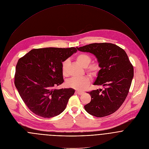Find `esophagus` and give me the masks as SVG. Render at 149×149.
I'll return each instance as SVG.
<instances>
[{"mask_svg":"<svg viewBox=\"0 0 149 149\" xmlns=\"http://www.w3.org/2000/svg\"><path fill=\"white\" fill-rule=\"evenodd\" d=\"M76 93L77 94H79V95H81L82 94H83V92L80 91H76Z\"/></svg>","mask_w":149,"mask_h":149,"instance_id":"1","label":"esophagus"}]
</instances>
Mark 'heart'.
<instances>
[{
  "label": "heart",
  "instance_id": "heart-1",
  "mask_svg": "<svg viewBox=\"0 0 149 149\" xmlns=\"http://www.w3.org/2000/svg\"><path fill=\"white\" fill-rule=\"evenodd\" d=\"M76 61L83 68H86L87 72L91 76L96 77L100 70L101 66L98 62H94L89 65L91 61L90 55L86 54H80L76 56ZM69 61L66 60L62 63V72L63 75L67 74V68ZM68 85L76 90L82 91L86 89L90 84V79L86 76L81 77H72L67 82Z\"/></svg>",
  "mask_w": 149,
  "mask_h": 149
}]
</instances>
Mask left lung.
<instances>
[{
  "label": "left lung",
  "instance_id": "8db88e82",
  "mask_svg": "<svg viewBox=\"0 0 149 149\" xmlns=\"http://www.w3.org/2000/svg\"><path fill=\"white\" fill-rule=\"evenodd\" d=\"M76 48L94 54L101 66L94 85L102 86L87 93L91 100L85 110L96 117H104L117 111L125 100L133 77V67L125 51L111 43H94Z\"/></svg>",
  "mask_w": 149,
  "mask_h": 149
}]
</instances>
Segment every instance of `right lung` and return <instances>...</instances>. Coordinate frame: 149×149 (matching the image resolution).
I'll use <instances>...</instances> for the list:
<instances>
[{
  "label": "right lung",
  "instance_id": "right-lung-1",
  "mask_svg": "<svg viewBox=\"0 0 149 149\" xmlns=\"http://www.w3.org/2000/svg\"><path fill=\"white\" fill-rule=\"evenodd\" d=\"M77 51L74 47L33 49L19 59L15 84L24 102L36 115L52 118L66 108L74 90L54 87L64 81L62 62Z\"/></svg>",
  "mask_w": 149,
  "mask_h": 149
}]
</instances>
